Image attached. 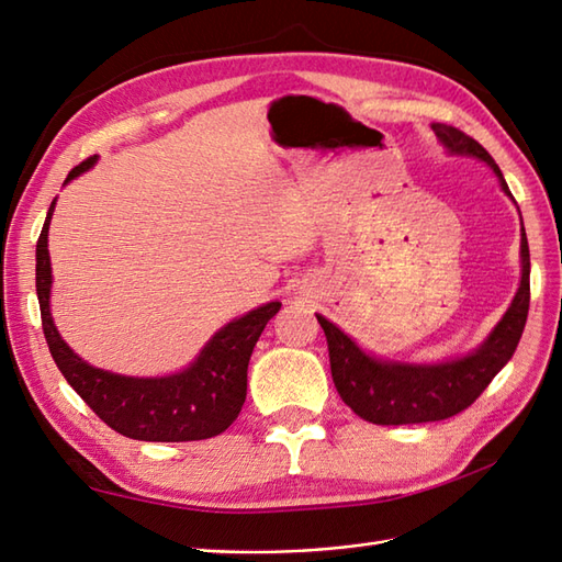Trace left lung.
<instances>
[{
	"instance_id": "8db88e82",
	"label": "left lung",
	"mask_w": 562,
	"mask_h": 562,
	"mask_svg": "<svg viewBox=\"0 0 562 562\" xmlns=\"http://www.w3.org/2000/svg\"><path fill=\"white\" fill-rule=\"evenodd\" d=\"M434 132L454 155H474L493 167L507 191L498 165L479 140L446 124H434ZM529 313V244L521 229V282L505 311L503 321L495 325L488 340L474 355L458 361L438 363V367H409V363L375 361L335 328L330 321L316 316L328 340L333 383L342 402L361 419L378 426H404L442 422L472 407L484 393L519 345Z\"/></svg>"
}]
</instances>
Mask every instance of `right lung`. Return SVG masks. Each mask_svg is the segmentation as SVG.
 <instances>
[{"instance_id":"obj_1","label":"right lung","mask_w":562,"mask_h":562,"mask_svg":"<svg viewBox=\"0 0 562 562\" xmlns=\"http://www.w3.org/2000/svg\"><path fill=\"white\" fill-rule=\"evenodd\" d=\"M95 165L88 158L76 165L67 181ZM55 211L52 201L35 249V290L41 302L43 333L57 369L81 400L116 434L150 442H184L220 436L241 412L246 400V371L251 351L268 321L280 311L270 302L244 318L227 323L205 345L187 371L167 378H126L88 367L61 340L49 316V254L47 229Z\"/></svg>"}]
</instances>
